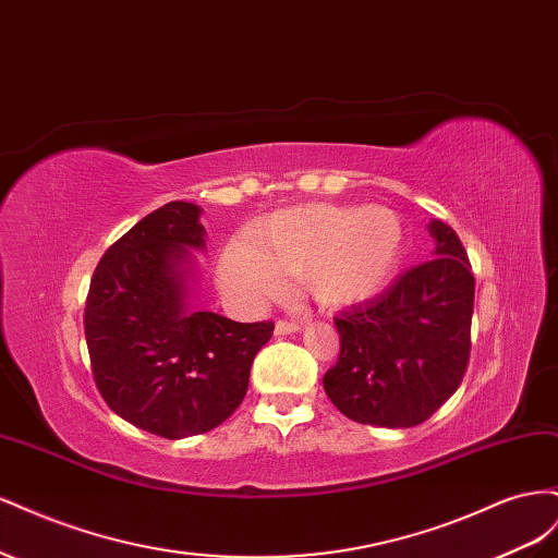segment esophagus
Returning <instances> with one entry per match:
<instances>
[{
	"instance_id": "1",
	"label": "esophagus",
	"mask_w": 558,
	"mask_h": 558,
	"mask_svg": "<svg viewBox=\"0 0 558 558\" xmlns=\"http://www.w3.org/2000/svg\"><path fill=\"white\" fill-rule=\"evenodd\" d=\"M298 330H300V320H289V318H279L277 326H275L277 335H291V332H298Z\"/></svg>"
}]
</instances>
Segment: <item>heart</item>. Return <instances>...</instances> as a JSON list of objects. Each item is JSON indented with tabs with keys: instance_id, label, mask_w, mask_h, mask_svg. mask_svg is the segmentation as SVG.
<instances>
[{
	"instance_id": "heart-1",
	"label": "heart",
	"mask_w": 558,
	"mask_h": 558,
	"mask_svg": "<svg viewBox=\"0 0 558 558\" xmlns=\"http://www.w3.org/2000/svg\"><path fill=\"white\" fill-rule=\"evenodd\" d=\"M402 251L404 226L391 209L305 207L269 218L253 244L230 242L218 277L251 305L286 298L302 277L320 302L347 305L391 279Z\"/></svg>"
}]
</instances>
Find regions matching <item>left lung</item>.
Here are the masks:
<instances>
[{
  "label": "left lung",
  "mask_w": 558,
  "mask_h": 558,
  "mask_svg": "<svg viewBox=\"0 0 558 558\" xmlns=\"http://www.w3.org/2000/svg\"><path fill=\"white\" fill-rule=\"evenodd\" d=\"M428 230L433 258L335 318L340 359L324 375V388L335 408L359 424H424L463 381L475 277L453 228L430 221Z\"/></svg>",
  "instance_id": "obj_1"
}]
</instances>
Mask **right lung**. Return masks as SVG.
Returning <instances> with one entry per match:
<instances>
[{
  "instance_id": "obj_1",
  "label": "right lung",
  "mask_w": 558,
  "mask_h": 558,
  "mask_svg": "<svg viewBox=\"0 0 558 558\" xmlns=\"http://www.w3.org/2000/svg\"><path fill=\"white\" fill-rule=\"evenodd\" d=\"M202 209L167 202L97 263L86 300L93 377L109 408L167 440L216 428L240 408L251 363L275 324H238L191 307Z\"/></svg>"
}]
</instances>
